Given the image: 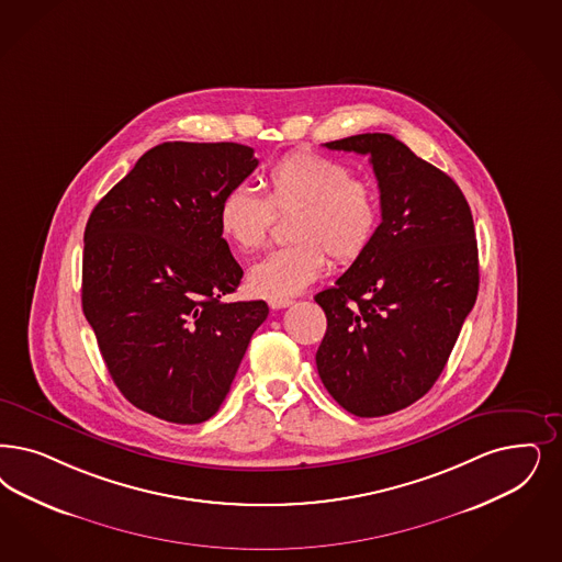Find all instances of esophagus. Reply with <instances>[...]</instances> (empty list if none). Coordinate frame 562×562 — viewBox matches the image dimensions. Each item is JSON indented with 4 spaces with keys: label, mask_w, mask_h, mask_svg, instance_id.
Instances as JSON below:
<instances>
[{
    "label": "esophagus",
    "mask_w": 562,
    "mask_h": 562,
    "mask_svg": "<svg viewBox=\"0 0 562 562\" xmlns=\"http://www.w3.org/2000/svg\"><path fill=\"white\" fill-rule=\"evenodd\" d=\"M268 305H270V310H284V307L292 305V301L291 299H270Z\"/></svg>",
    "instance_id": "1"
}]
</instances>
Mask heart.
I'll list each match as a JSON object with an SVG mask.
<instances>
[{
	"instance_id": "1",
	"label": "heart",
	"mask_w": 562,
	"mask_h": 562,
	"mask_svg": "<svg viewBox=\"0 0 562 562\" xmlns=\"http://www.w3.org/2000/svg\"><path fill=\"white\" fill-rule=\"evenodd\" d=\"M294 245L268 252L251 270L252 294L286 299L305 291L328 268L329 255L350 263L373 243L382 205L378 191L349 166L313 151H292L263 176V196L234 187L217 205V228L238 251L261 249L276 213L294 212Z\"/></svg>"
}]
</instances>
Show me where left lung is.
I'll return each mask as SVG.
<instances>
[{"mask_svg":"<svg viewBox=\"0 0 562 562\" xmlns=\"http://www.w3.org/2000/svg\"><path fill=\"white\" fill-rule=\"evenodd\" d=\"M326 147L369 155L382 222L368 251L315 294L328 317L315 363L340 407L382 417L434 386L475 305L473 215L450 176L392 135L347 136Z\"/></svg>","mask_w":562,"mask_h":562,"instance_id":"left-lung-1","label":"left lung"}]
</instances>
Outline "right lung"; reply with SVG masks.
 Listing matches in <instances>:
<instances>
[{
	"label": "right lung",
	"mask_w": 562,
	"mask_h": 562,
	"mask_svg": "<svg viewBox=\"0 0 562 562\" xmlns=\"http://www.w3.org/2000/svg\"><path fill=\"white\" fill-rule=\"evenodd\" d=\"M238 143H161L105 194L85 228L82 311L117 390L193 426L224 403L263 301H224L243 270L217 205L257 168Z\"/></svg>",
	"instance_id": "1"
}]
</instances>
